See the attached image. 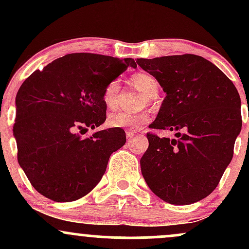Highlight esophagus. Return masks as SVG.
<instances>
[{
  "label": "esophagus",
  "mask_w": 249,
  "mask_h": 249,
  "mask_svg": "<svg viewBox=\"0 0 249 249\" xmlns=\"http://www.w3.org/2000/svg\"><path fill=\"white\" fill-rule=\"evenodd\" d=\"M126 137L128 139H131V138H133V137H136L137 136V132L136 131H132V130H126Z\"/></svg>",
  "instance_id": "obj_1"
}]
</instances>
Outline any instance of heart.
Masks as SVG:
<instances>
[{"label": "heart", "mask_w": 249, "mask_h": 249, "mask_svg": "<svg viewBox=\"0 0 249 249\" xmlns=\"http://www.w3.org/2000/svg\"><path fill=\"white\" fill-rule=\"evenodd\" d=\"M131 83L133 87L148 98L157 96L159 90V83L157 78L150 73L137 72L131 77ZM121 83L118 79H112L105 85L102 92V99L107 108H115L117 107ZM151 116L147 111L141 112H127V111H118L108 116L107 124L111 127H130L141 128L150 122Z\"/></svg>", "instance_id": "heart-1"}]
</instances>
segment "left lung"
<instances>
[{
    "label": "left lung",
    "instance_id": "left-lung-1",
    "mask_svg": "<svg viewBox=\"0 0 249 249\" xmlns=\"http://www.w3.org/2000/svg\"><path fill=\"white\" fill-rule=\"evenodd\" d=\"M166 92L154 130L176 132V139L147 132L141 159L151 191L172 205H190L218 186L233 158L241 131V101L233 82L204 57L185 53L138 58Z\"/></svg>",
    "mask_w": 249,
    "mask_h": 249
}]
</instances>
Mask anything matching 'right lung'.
<instances>
[{
    "label": "right lung",
    "mask_w": 249,
    "mask_h": 249,
    "mask_svg": "<svg viewBox=\"0 0 249 249\" xmlns=\"http://www.w3.org/2000/svg\"><path fill=\"white\" fill-rule=\"evenodd\" d=\"M136 68L133 58L69 53L36 70L16 96L14 136L17 160L30 184L45 198L69 202L101 181L110 156L126 142L121 127L82 138L107 119L103 89Z\"/></svg>",
    "instance_id": "add662e5"
}]
</instances>
